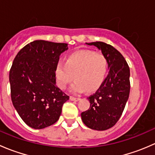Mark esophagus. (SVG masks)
I'll return each mask as SVG.
<instances>
[{"label":"esophagus","instance_id":"obj_1","mask_svg":"<svg viewBox=\"0 0 155 155\" xmlns=\"http://www.w3.org/2000/svg\"><path fill=\"white\" fill-rule=\"evenodd\" d=\"M70 101H79L80 99H79V98L74 97L70 96Z\"/></svg>","mask_w":155,"mask_h":155}]
</instances>
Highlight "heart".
<instances>
[{
    "label": "heart",
    "mask_w": 155,
    "mask_h": 155,
    "mask_svg": "<svg viewBox=\"0 0 155 155\" xmlns=\"http://www.w3.org/2000/svg\"><path fill=\"white\" fill-rule=\"evenodd\" d=\"M107 69V59L103 54L88 50L76 51L69 56L64 64L58 63L56 66L57 84L60 88L66 89L75 78L70 88L71 93L94 92L104 82Z\"/></svg>",
    "instance_id": "heart-1"
}]
</instances>
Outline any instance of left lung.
I'll list each match as a JSON object with an SVG mask.
<instances>
[{
  "mask_svg": "<svg viewBox=\"0 0 155 155\" xmlns=\"http://www.w3.org/2000/svg\"><path fill=\"white\" fill-rule=\"evenodd\" d=\"M94 46L107 58L109 74L94 94L87 99L90 108L81 113L84 124L96 130H105L119 120L130 94V68L122 54L103 42L87 43Z\"/></svg>",
  "mask_w": 155,
  "mask_h": 155,
  "instance_id": "1",
  "label": "left lung"
}]
</instances>
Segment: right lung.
<instances>
[{
  "label": "right lung",
  "instance_id": "obj_1",
  "mask_svg": "<svg viewBox=\"0 0 155 155\" xmlns=\"http://www.w3.org/2000/svg\"><path fill=\"white\" fill-rule=\"evenodd\" d=\"M67 43L34 40L14 58L10 71L11 99L19 116L34 129L54 124L69 96L56 85L55 69Z\"/></svg>",
  "mask_w": 155,
  "mask_h": 155
}]
</instances>
